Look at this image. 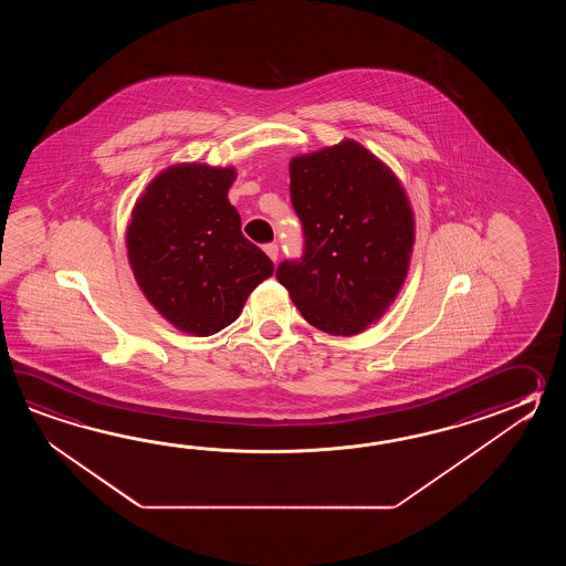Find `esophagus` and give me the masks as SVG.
I'll use <instances>...</instances> for the list:
<instances>
[{
	"instance_id": "34e87169",
	"label": "esophagus",
	"mask_w": 566,
	"mask_h": 566,
	"mask_svg": "<svg viewBox=\"0 0 566 566\" xmlns=\"http://www.w3.org/2000/svg\"><path fill=\"white\" fill-rule=\"evenodd\" d=\"M265 253H266V256H269V259H271V261H273V263H277V259H279L277 244H273V242H271V244H266Z\"/></svg>"
}]
</instances>
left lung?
<instances>
[{"label":"left lung","mask_w":566,"mask_h":566,"mask_svg":"<svg viewBox=\"0 0 566 566\" xmlns=\"http://www.w3.org/2000/svg\"><path fill=\"white\" fill-rule=\"evenodd\" d=\"M289 176L305 253L300 263H281L279 283L307 324L329 336L361 334L395 303L409 273L407 190L354 139L291 157Z\"/></svg>","instance_id":"obj_1"}]
</instances>
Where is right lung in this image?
I'll use <instances>...</instances> for the list:
<instances>
[{
	"label": "right lung",
	"instance_id": "right-lung-1",
	"mask_svg": "<svg viewBox=\"0 0 566 566\" xmlns=\"http://www.w3.org/2000/svg\"><path fill=\"white\" fill-rule=\"evenodd\" d=\"M237 168L181 161L161 169L125 230L133 277L166 322L190 336L217 334L241 315L275 266L241 232L229 202Z\"/></svg>",
	"mask_w": 566,
	"mask_h": 566
}]
</instances>
